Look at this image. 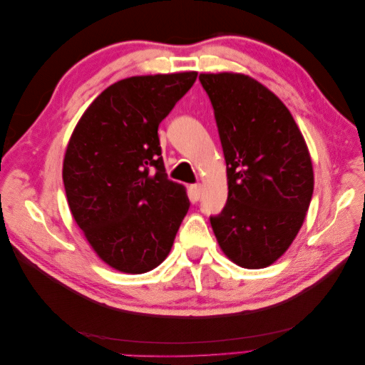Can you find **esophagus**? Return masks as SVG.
I'll list each match as a JSON object with an SVG mask.
<instances>
[{
  "instance_id": "1",
  "label": "esophagus",
  "mask_w": 365,
  "mask_h": 365,
  "mask_svg": "<svg viewBox=\"0 0 365 365\" xmlns=\"http://www.w3.org/2000/svg\"><path fill=\"white\" fill-rule=\"evenodd\" d=\"M201 192H202V187L201 184H192L190 185V196L193 201H197L201 197Z\"/></svg>"
}]
</instances>
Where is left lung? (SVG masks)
<instances>
[{
  "label": "left lung",
  "instance_id": "8db88e82",
  "mask_svg": "<svg viewBox=\"0 0 365 365\" xmlns=\"http://www.w3.org/2000/svg\"><path fill=\"white\" fill-rule=\"evenodd\" d=\"M227 163L228 197L210 216L225 256L264 268L289 248L314 193L306 141L280 98L245 74H200Z\"/></svg>",
  "mask_w": 365,
  "mask_h": 365
}]
</instances>
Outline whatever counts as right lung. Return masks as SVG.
I'll list each match as a JSON object with an SVG mask.
<instances>
[{
	"label": "right lung",
	"instance_id": "1",
	"mask_svg": "<svg viewBox=\"0 0 365 365\" xmlns=\"http://www.w3.org/2000/svg\"><path fill=\"white\" fill-rule=\"evenodd\" d=\"M197 73L134 76L108 86L70 138L62 178L73 217L93 250L121 272H148L168 257L189 212L168 178L158 126Z\"/></svg>",
	"mask_w": 365,
	"mask_h": 365
}]
</instances>
